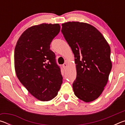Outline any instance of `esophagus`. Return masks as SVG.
Wrapping results in <instances>:
<instances>
[{"mask_svg":"<svg viewBox=\"0 0 125 125\" xmlns=\"http://www.w3.org/2000/svg\"><path fill=\"white\" fill-rule=\"evenodd\" d=\"M62 67H63V68L65 69L67 67V63H64V64L62 65Z\"/></svg>","mask_w":125,"mask_h":125,"instance_id":"obj_1","label":"esophagus"}]
</instances>
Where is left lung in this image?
<instances>
[{
    "instance_id": "obj_1",
    "label": "left lung",
    "mask_w": 125,
    "mask_h": 125,
    "mask_svg": "<svg viewBox=\"0 0 125 125\" xmlns=\"http://www.w3.org/2000/svg\"><path fill=\"white\" fill-rule=\"evenodd\" d=\"M62 26L75 57L74 94L84 102H91L99 98L108 81L112 68L110 47L100 31L87 23L67 22Z\"/></svg>"
}]
</instances>
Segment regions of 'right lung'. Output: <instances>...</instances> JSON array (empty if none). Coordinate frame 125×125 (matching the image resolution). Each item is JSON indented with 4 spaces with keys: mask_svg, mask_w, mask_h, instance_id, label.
Listing matches in <instances>:
<instances>
[{
    "mask_svg": "<svg viewBox=\"0 0 125 125\" xmlns=\"http://www.w3.org/2000/svg\"><path fill=\"white\" fill-rule=\"evenodd\" d=\"M60 29L58 24L34 25L22 33L15 48L17 77L32 95L41 101L55 98L62 84L61 69L54 53L50 50L51 42Z\"/></svg>",
    "mask_w": 125,
    "mask_h": 125,
    "instance_id": "obj_1",
    "label": "right lung"
}]
</instances>
